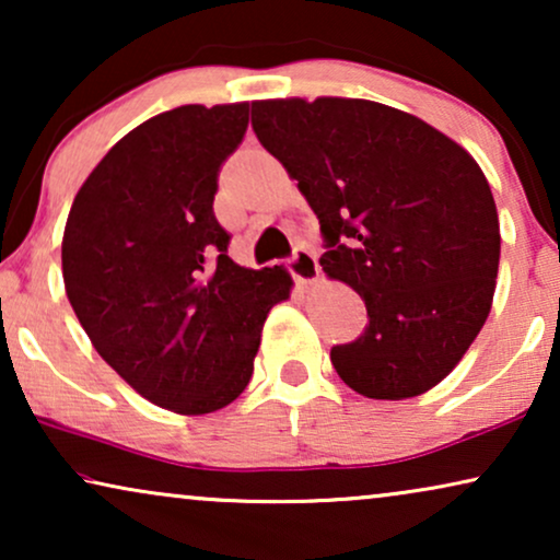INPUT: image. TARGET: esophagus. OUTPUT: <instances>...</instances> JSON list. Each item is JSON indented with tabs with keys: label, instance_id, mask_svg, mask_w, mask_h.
Returning a JSON list of instances; mask_svg holds the SVG:
<instances>
[{
	"label": "esophagus",
	"instance_id": "esophagus-1",
	"mask_svg": "<svg viewBox=\"0 0 560 560\" xmlns=\"http://www.w3.org/2000/svg\"><path fill=\"white\" fill-rule=\"evenodd\" d=\"M288 270L298 282H301V285H311V282H316L320 272L316 252L308 247H298L293 252V257L288 259Z\"/></svg>",
	"mask_w": 560,
	"mask_h": 560
}]
</instances>
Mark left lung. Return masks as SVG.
<instances>
[{"label": "left lung", "instance_id": "1", "mask_svg": "<svg viewBox=\"0 0 560 560\" xmlns=\"http://www.w3.org/2000/svg\"><path fill=\"white\" fill-rule=\"evenodd\" d=\"M252 129L318 217L324 272L364 298L370 324L334 370L372 400L428 393L492 308L500 219L477 160L366 98L252 102Z\"/></svg>", "mask_w": 560, "mask_h": 560}]
</instances>
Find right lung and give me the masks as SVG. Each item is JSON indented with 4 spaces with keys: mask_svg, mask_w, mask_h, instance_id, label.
Instances as JSON below:
<instances>
[{
    "mask_svg": "<svg viewBox=\"0 0 560 560\" xmlns=\"http://www.w3.org/2000/svg\"><path fill=\"white\" fill-rule=\"evenodd\" d=\"M249 104H186L142 121L73 198L66 295L106 364L180 416L226 408L249 385L267 313L290 298L282 267L236 265L213 217L224 160Z\"/></svg>",
    "mask_w": 560,
    "mask_h": 560,
    "instance_id": "add662e5",
    "label": "right lung"
}]
</instances>
